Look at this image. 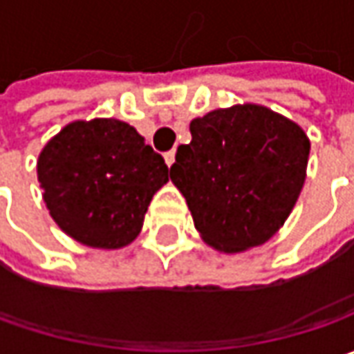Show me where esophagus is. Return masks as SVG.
Returning a JSON list of instances; mask_svg holds the SVG:
<instances>
[{
    "label": "esophagus",
    "instance_id": "1",
    "mask_svg": "<svg viewBox=\"0 0 354 354\" xmlns=\"http://www.w3.org/2000/svg\"><path fill=\"white\" fill-rule=\"evenodd\" d=\"M165 163H167V165H173V163H175V149H171V151H167V153H165Z\"/></svg>",
    "mask_w": 354,
    "mask_h": 354
}]
</instances>
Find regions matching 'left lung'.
<instances>
[{"label":"left lung","instance_id":"8db88e82","mask_svg":"<svg viewBox=\"0 0 354 354\" xmlns=\"http://www.w3.org/2000/svg\"><path fill=\"white\" fill-rule=\"evenodd\" d=\"M171 181L203 240L226 254L274 236L306 181L309 140L295 122L258 104L218 108L191 122Z\"/></svg>","mask_w":354,"mask_h":354}]
</instances>
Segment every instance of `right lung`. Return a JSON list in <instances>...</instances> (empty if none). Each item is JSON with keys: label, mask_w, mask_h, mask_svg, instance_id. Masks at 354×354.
<instances>
[{"label": "right lung", "mask_w": 354, "mask_h": 354, "mask_svg": "<svg viewBox=\"0 0 354 354\" xmlns=\"http://www.w3.org/2000/svg\"><path fill=\"white\" fill-rule=\"evenodd\" d=\"M37 177L53 221L76 242L116 250L140 234L169 181L163 157L126 122H73L43 147Z\"/></svg>", "instance_id": "obj_1"}]
</instances>
